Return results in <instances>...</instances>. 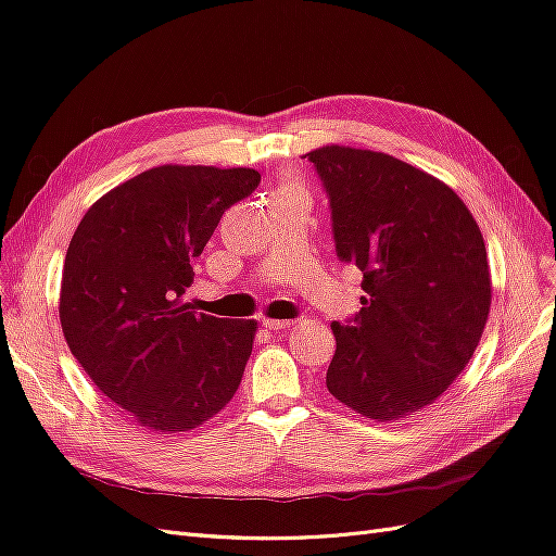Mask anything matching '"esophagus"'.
<instances>
[{
    "label": "esophagus",
    "instance_id": "esophagus-1",
    "mask_svg": "<svg viewBox=\"0 0 556 556\" xmlns=\"http://www.w3.org/2000/svg\"><path fill=\"white\" fill-rule=\"evenodd\" d=\"M262 325H264L266 329H271V331H285V329H288V327L294 325V323H292V319H271V317H264Z\"/></svg>",
    "mask_w": 556,
    "mask_h": 556
}]
</instances>
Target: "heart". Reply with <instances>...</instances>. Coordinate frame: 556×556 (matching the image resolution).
Here are the masks:
<instances>
[{
	"mask_svg": "<svg viewBox=\"0 0 556 556\" xmlns=\"http://www.w3.org/2000/svg\"><path fill=\"white\" fill-rule=\"evenodd\" d=\"M288 188H292V185H288Z\"/></svg>",
	"mask_w": 556,
	"mask_h": 556,
	"instance_id": "b5f03b06",
	"label": "heart"
}]
</instances>
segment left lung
I'll return each instance as SVG.
<instances>
[{
    "label": "left lung",
    "instance_id": "left-lung-1",
    "mask_svg": "<svg viewBox=\"0 0 556 556\" xmlns=\"http://www.w3.org/2000/svg\"><path fill=\"white\" fill-rule=\"evenodd\" d=\"M336 255L364 274L362 311L331 323L327 390L376 422L415 415L473 357L492 304L478 223L452 188L374 150L323 146Z\"/></svg>",
    "mask_w": 556,
    "mask_h": 556
}]
</instances>
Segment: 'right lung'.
<instances>
[{"mask_svg": "<svg viewBox=\"0 0 556 556\" xmlns=\"http://www.w3.org/2000/svg\"><path fill=\"white\" fill-rule=\"evenodd\" d=\"M255 169L164 164L117 185L83 215L64 257L60 323L97 390L146 429L190 431L237 394L255 319L197 313L192 260Z\"/></svg>", "mask_w": 556, "mask_h": 556, "instance_id": "1", "label": "right lung"}]
</instances>
